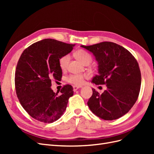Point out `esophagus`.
<instances>
[{
	"instance_id": "esophagus-1",
	"label": "esophagus",
	"mask_w": 154,
	"mask_h": 154,
	"mask_svg": "<svg viewBox=\"0 0 154 154\" xmlns=\"http://www.w3.org/2000/svg\"><path fill=\"white\" fill-rule=\"evenodd\" d=\"M82 87H79V86H76V85H74V86H73V91L75 92V91H76L78 88H81Z\"/></svg>"
}]
</instances>
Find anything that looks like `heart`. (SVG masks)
I'll use <instances>...</instances> for the list:
<instances>
[{"mask_svg":"<svg viewBox=\"0 0 154 154\" xmlns=\"http://www.w3.org/2000/svg\"><path fill=\"white\" fill-rule=\"evenodd\" d=\"M75 57L82 64L86 65L90 63L92 60L91 55L88 52L83 50H78L75 53ZM70 60V56L69 54L63 55L59 60V66L62 69H65L68 65ZM87 77L86 74H71L67 78V82L75 85H82L84 80Z\"/></svg>","mask_w":154,"mask_h":154,"instance_id":"b5f03b06","label":"heart"}]
</instances>
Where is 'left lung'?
Returning a JSON list of instances; mask_svg holds the SVG:
<instances>
[{
  "label": "left lung",
  "mask_w": 154,
  "mask_h": 154,
  "mask_svg": "<svg viewBox=\"0 0 154 154\" xmlns=\"http://www.w3.org/2000/svg\"><path fill=\"white\" fill-rule=\"evenodd\" d=\"M81 47L92 53L97 62L98 74L92 82L106 86L101 94L92 88L87 102L90 110L105 120L122 117L136 103L140 91L141 75L137 60L128 50L110 42Z\"/></svg>",
  "instance_id": "8db88e82"
}]
</instances>
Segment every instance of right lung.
Instances as JSON below:
<instances>
[{"instance_id":"1","label":"right lung","mask_w":154,"mask_h":154,"mask_svg":"<svg viewBox=\"0 0 154 154\" xmlns=\"http://www.w3.org/2000/svg\"><path fill=\"white\" fill-rule=\"evenodd\" d=\"M75 44L44 39L26 49L15 71V89L23 108L32 118L45 123L58 120L73 95L71 85H65L58 95L51 88V80H59L62 70L59 60L71 53Z\"/></svg>"}]
</instances>
